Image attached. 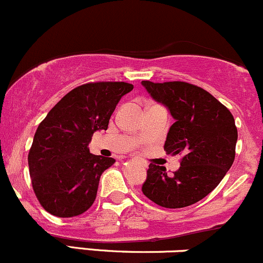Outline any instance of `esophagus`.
I'll list each match as a JSON object with an SVG mask.
<instances>
[{
  "label": "esophagus",
  "mask_w": 263,
  "mask_h": 263,
  "mask_svg": "<svg viewBox=\"0 0 263 263\" xmlns=\"http://www.w3.org/2000/svg\"><path fill=\"white\" fill-rule=\"evenodd\" d=\"M141 163H142V165H143V167H147V165H148V164H147L146 161H141Z\"/></svg>",
  "instance_id": "obj_1"
}]
</instances>
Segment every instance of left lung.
I'll return each instance as SVG.
<instances>
[{
  "mask_svg": "<svg viewBox=\"0 0 263 263\" xmlns=\"http://www.w3.org/2000/svg\"><path fill=\"white\" fill-rule=\"evenodd\" d=\"M141 84L176 120L168 131L165 152L183 156L179 170L172 176L165 167L151 163L142 192L163 208L195 204L219 185L234 163L237 142L234 116L211 93L193 84L147 80Z\"/></svg>",
  "mask_w": 263,
  "mask_h": 263,
  "instance_id": "1",
  "label": "left lung"
}]
</instances>
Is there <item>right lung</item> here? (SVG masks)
Here are the masks:
<instances>
[{
  "label": "right lung",
  "mask_w": 263,
  "mask_h": 263,
  "mask_svg": "<svg viewBox=\"0 0 263 263\" xmlns=\"http://www.w3.org/2000/svg\"><path fill=\"white\" fill-rule=\"evenodd\" d=\"M134 89L123 81L75 87L39 123L28 155L33 190L42 206L58 218H71L91 206L101 174L115 163L95 156L93 132L107 129L121 98Z\"/></svg>",
  "instance_id": "right-lung-1"
}]
</instances>
